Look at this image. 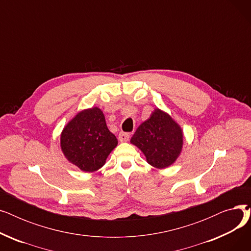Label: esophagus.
Masks as SVG:
<instances>
[{
  "label": "esophagus",
  "instance_id": "34e87169",
  "mask_svg": "<svg viewBox=\"0 0 251 251\" xmlns=\"http://www.w3.org/2000/svg\"><path fill=\"white\" fill-rule=\"evenodd\" d=\"M129 137H130V135L127 132H120V133H119V140H120L121 142L128 141Z\"/></svg>",
  "mask_w": 251,
  "mask_h": 251
}]
</instances>
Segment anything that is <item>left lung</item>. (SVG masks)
Here are the masks:
<instances>
[{"instance_id":"8db88e82","label":"left lung","mask_w":251,"mask_h":251,"mask_svg":"<svg viewBox=\"0 0 251 251\" xmlns=\"http://www.w3.org/2000/svg\"><path fill=\"white\" fill-rule=\"evenodd\" d=\"M117 144L116 136L105 124L103 113L97 107L79 112L61 134L63 153L84 172L100 169Z\"/></svg>"}]
</instances>
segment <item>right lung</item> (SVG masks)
<instances>
[{"mask_svg": "<svg viewBox=\"0 0 251 251\" xmlns=\"http://www.w3.org/2000/svg\"><path fill=\"white\" fill-rule=\"evenodd\" d=\"M150 165L165 169L175 163L183 146L180 126L165 112L156 109L131 137Z\"/></svg>", "mask_w": 251, "mask_h": 251, "instance_id": "1", "label": "right lung"}]
</instances>
